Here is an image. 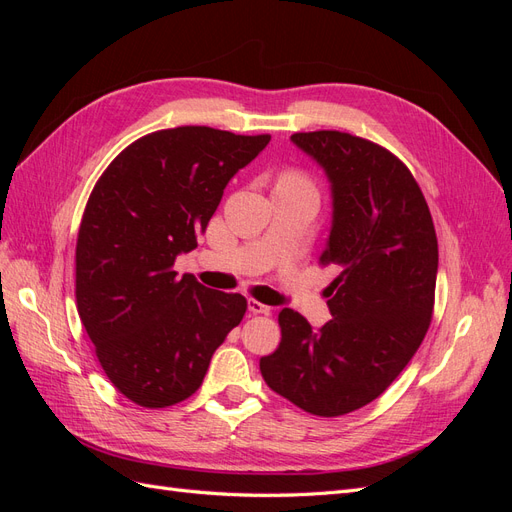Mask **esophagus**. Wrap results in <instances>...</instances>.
<instances>
[{
	"mask_svg": "<svg viewBox=\"0 0 512 512\" xmlns=\"http://www.w3.org/2000/svg\"><path fill=\"white\" fill-rule=\"evenodd\" d=\"M247 309H250L252 314H271V307L269 305H265V303H260V301H256V299H250L247 301Z\"/></svg>",
	"mask_w": 512,
	"mask_h": 512,
	"instance_id": "obj_1",
	"label": "esophagus"
}]
</instances>
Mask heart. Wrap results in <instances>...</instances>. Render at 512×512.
<instances>
[{
	"label": "heart",
	"mask_w": 512,
	"mask_h": 512,
	"mask_svg": "<svg viewBox=\"0 0 512 512\" xmlns=\"http://www.w3.org/2000/svg\"><path fill=\"white\" fill-rule=\"evenodd\" d=\"M280 183H288V185H307L305 179L299 177L297 173H286V175L280 179Z\"/></svg>",
	"instance_id": "obj_1"
}]
</instances>
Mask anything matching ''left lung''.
Returning <instances> with one entry per match:
<instances>
[{"label":"left lung","instance_id":"obj_1","mask_svg":"<svg viewBox=\"0 0 512 512\" xmlns=\"http://www.w3.org/2000/svg\"><path fill=\"white\" fill-rule=\"evenodd\" d=\"M329 181L331 230L320 265L333 320L314 329L282 309V342L260 359L277 395L318 416L367 406L389 389L431 322L438 239L425 196L391 151L346 132L290 136Z\"/></svg>","mask_w":512,"mask_h":512}]
</instances>
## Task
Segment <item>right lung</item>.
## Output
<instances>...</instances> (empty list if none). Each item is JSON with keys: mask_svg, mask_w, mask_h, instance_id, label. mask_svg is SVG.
I'll list each match as a JSON object with an SVG mask.
<instances>
[{"mask_svg": "<svg viewBox=\"0 0 512 512\" xmlns=\"http://www.w3.org/2000/svg\"><path fill=\"white\" fill-rule=\"evenodd\" d=\"M271 141L205 126L138 138L104 170L76 241V305L98 361L145 408L188 399L247 301L177 277L228 181Z\"/></svg>", "mask_w": 512, "mask_h": 512, "instance_id": "right-lung-1", "label": "right lung"}]
</instances>
